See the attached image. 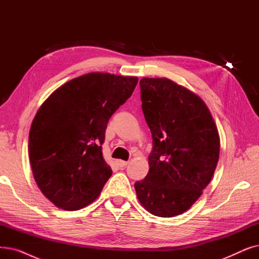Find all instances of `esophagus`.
Wrapping results in <instances>:
<instances>
[{"mask_svg":"<svg viewBox=\"0 0 259 259\" xmlns=\"http://www.w3.org/2000/svg\"><path fill=\"white\" fill-rule=\"evenodd\" d=\"M117 165L120 167V168H125L127 165H128V161H125V160H117Z\"/></svg>","mask_w":259,"mask_h":259,"instance_id":"esophagus-1","label":"esophagus"}]
</instances>
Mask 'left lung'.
<instances>
[{"mask_svg": "<svg viewBox=\"0 0 259 259\" xmlns=\"http://www.w3.org/2000/svg\"><path fill=\"white\" fill-rule=\"evenodd\" d=\"M141 100L152 134L149 172L134 184L143 207L159 217L187 211L212 180L220 135L208 107L168 78H142Z\"/></svg>", "mask_w": 259, "mask_h": 259, "instance_id": "left-lung-1", "label": "left lung"}]
</instances>
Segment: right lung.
I'll return each instance as SVG.
<instances>
[{
  "label": "right lung",
  "instance_id": "right-lung-1",
  "mask_svg": "<svg viewBox=\"0 0 259 259\" xmlns=\"http://www.w3.org/2000/svg\"><path fill=\"white\" fill-rule=\"evenodd\" d=\"M138 77L93 72L75 77L39 107L29 132V158L42 193L68 211L100 195L112 170L103 157L107 124Z\"/></svg>",
  "mask_w": 259,
  "mask_h": 259
}]
</instances>
